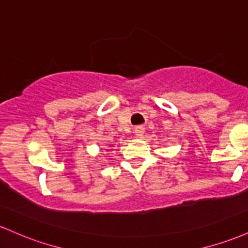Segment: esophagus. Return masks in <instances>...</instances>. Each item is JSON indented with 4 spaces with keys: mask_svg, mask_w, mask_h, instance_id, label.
<instances>
[{
    "mask_svg": "<svg viewBox=\"0 0 248 248\" xmlns=\"http://www.w3.org/2000/svg\"><path fill=\"white\" fill-rule=\"evenodd\" d=\"M144 133V129L142 127H136L135 128V135L138 136V138H141L142 135H143Z\"/></svg>",
    "mask_w": 248,
    "mask_h": 248,
    "instance_id": "34e87169",
    "label": "esophagus"
}]
</instances>
